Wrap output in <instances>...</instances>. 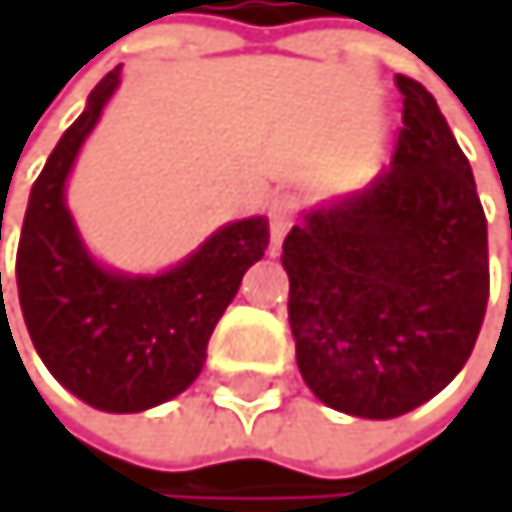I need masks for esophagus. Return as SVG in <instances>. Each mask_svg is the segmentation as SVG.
Instances as JSON below:
<instances>
[{"label":"esophagus","instance_id":"obj_1","mask_svg":"<svg viewBox=\"0 0 512 512\" xmlns=\"http://www.w3.org/2000/svg\"><path fill=\"white\" fill-rule=\"evenodd\" d=\"M267 218H270V254H279L282 239H285V233H288V227H291V218H294L291 199H288V196L270 199V205H267Z\"/></svg>","mask_w":512,"mask_h":512}]
</instances>
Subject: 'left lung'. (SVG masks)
Segmentation results:
<instances>
[{
  "label": "left lung",
  "mask_w": 512,
  "mask_h": 512,
  "mask_svg": "<svg viewBox=\"0 0 512 512\" xmlns=\"http://www.w3.org/2000/svg\"><path fill=\"white\" fill-rule=\"evenodd\" d=\"M402 128L365 193L310 211L282 242L288 325L307 387L387 421L464 368L488 304V227L436 97L396 76Z\"/></svg>",
  "instance_id": "1"
}]
</instances>
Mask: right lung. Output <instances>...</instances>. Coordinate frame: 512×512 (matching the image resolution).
I'll list each match as a JSON object with an SVG mask.
<instances>
[{
    "label": "right lung",
    "mask_w": 512,
    "mask_h": 512,
    "mask_svg": "<svg viewBox=\"0 0 512 512\" xmlns=\"http://www.w3.org/2000/svg\"><path fill=\"white\" fill-rule=\"evenodd\" d=\"M110 70L88 94L33 184L17 242V298L45 368L101 411H144L184 393L245 270L264 258L270 224L236 221L162 276L128 279L97 267L64 205L73 159L119 85ZM2 279V276H0ZM2 294V291H0Z\"/></svg>",
    "instance_id": "1"
}]
</instances>
